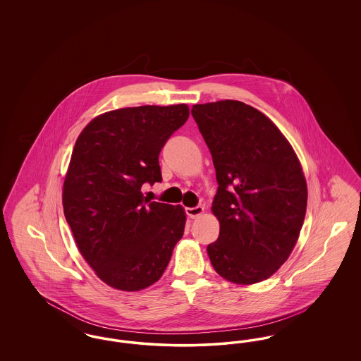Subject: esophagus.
Wrapping results in <instances>:
<instances>
[{"mask_svg":"<svg viewBox=\"0 0 361 361\" xmlns=\"http://www.w3.org/2000/svg\"><path fill=\"white\" fill-rule=\"evenodd\" d=\"M185 212H187V215H188L189 218H192V219H195V218H197V216H200L203 212H204V207L203 206H196V207H189V208H185Z\"/></svg>","mask_w":361,"mask_h":361,"instance_id":"1","label":"esophagus"}]
</instances>
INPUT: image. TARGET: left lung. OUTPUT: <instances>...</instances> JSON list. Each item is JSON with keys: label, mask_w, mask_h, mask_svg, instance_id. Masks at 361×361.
<instances>
[{"label": "left lung", "mask_w": 361, "mask_h": 361, "mask_svg": "<svg viewBox=\"0 0 361 361\" xmlns=\"http://www.w3.org/2000/svg\"><path fill=\"white\" fill-rule=\"evenodd\" d=\"M192 116L216 171L212 212L221 224L207 246L228 281L255 284L290 257L307 207V184L290 142L256 108L235 100L196 104Z\"/></svg>", "instance_id": "8db88e82"}]
</instances>
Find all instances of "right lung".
Masks as SVG:
<instances>
[{"label":"right lung","instance_id":"1","mask_svg":"<svg viewBox=\"0 0 361 361\" xmlns=\"http://www.w3.org/2000/svg\"><path fill=\"white\" fill-rule=\"evenodd\" d=\"M187 104L105 112L75 142L63 183V212L86 262L112 288L140 291L165 272L181 240V206L147 200L161 183L158 155L188 121Z\"/></svg>","mask_w":361,"mask_h":361}]
</instances>
